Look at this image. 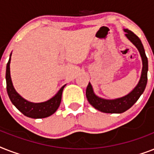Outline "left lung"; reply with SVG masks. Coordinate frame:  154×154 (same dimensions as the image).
Instances as JSON below:
<instances>
[{
  "label": "left lung",
  "instance_id": "obj_1",
  "mask_svg": "<svg viewBox=\"0 0 154 154\" xmlns=\"http://www.w3.org/2000/svg\"><path fill=\"white\" fill-rule=\"evenodd\" d=\"M125 36L138 49L142 60V70L138 84L129 94L120 98L108 100L99 97L94 94L91 84L89 83L86 89V97L89 104L96 109L106 113H122L131 108L143 94L147 84V72H148V59L145 53L143 45L136 34L129 29H124Z\"/></svg>",
  "mask_w": 154,
  "mask_h": 154
}]
</instances>
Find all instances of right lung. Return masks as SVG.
Returning a JSON list of instances; mask_svg holds the SVG:
<instances>
[{"label": "right lung", "instance_id": "add662e5", "mask_svg": "<svg viewBox=\"0 0 154 154\" xmlns=\"http://www.w3.org/2000/svg\"><path fill=\"white\" fill-rule=\"evenodd\" d=\"M10 60L11 54L6 66V88L9 99L15 105V107L25 116L35 119L45 118L53 114L60 105L63 89L65 88V85L60 88L55 96L45 102L33 103L28 101L27 100L23 98L20 94H17V92L16 91L13 87L10 76Z\"/></svg>", "mask_w": 154, "mask_h": 154}]
</instances>
